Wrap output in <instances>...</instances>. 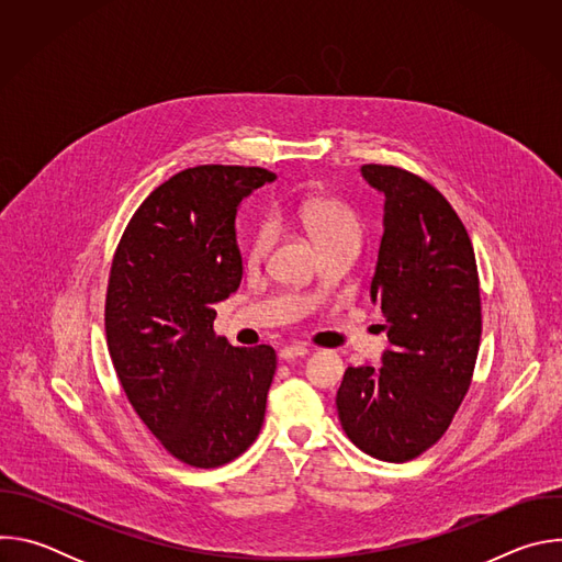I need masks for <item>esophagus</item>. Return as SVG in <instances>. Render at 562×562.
Listing matches in <instances>:
<instances>
[{"mask_svg":"<svg viewBox=\"0 0 562 562\" xmlns=\"http://www.w3.org/2000/svg\"><path fill=\"white\" fill-rule=\"evenodd\" d=\"M306 353H308V349H306L304 345H286V347L280 349V360L291 362V360L302 358V356H306Z\"/></svg>","mask_w":562,"mask_h":562,"instance_id":"esophagus-1","label":"esophagus"}]
</instances>
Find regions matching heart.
<instances>
[{
	"mask_svg": "<svg viewBox=\"0 0 562 562\" xmlns=\"http://www.w3.org/2000/svg\"><path fill=\"white\" fill-rule=\"evenodd\" d=\"M300 217L306 226V231L311 233V237L315 239V245H325L331 243V239L345 237V235H356L360 237V224L356 213L338 202V200H306L300 209ZM273 237V224L265 222L258 226V231L251 237V245H249V256L254 260L262 258L269 249V243Z\"/></svg>",
	"mask_w": 562,
	"mask_h": 562,
	"instance_id": "b5f03b06",
	"label": "heart"
}]
</instances>
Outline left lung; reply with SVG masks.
<instances>
[{
    "mask_svg": "<svg viewBox=\"0 0 562 562\" xmlns=\"http://www.w3.org/2000/svg\"><path fill=\"white\" fill-rule=\"evenodd\" d=\"M384 195V233L371 302L386 317L382 367H349L338 418L364 453L407 462L436 445L471 384L480 331V282L464 224L423 178L364 165Z\"/></svg>",
    "mask_w": 562,
    "mask_h": 562,
    "instance_id": "8db88e82",
    "label": "left lung"
}]
</instances>
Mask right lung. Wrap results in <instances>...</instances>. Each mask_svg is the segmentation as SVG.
<instances>
[{
	"label": "right lung",
	"instance_id": "obj_1",
	"mask_svg": "<svg viewBox=\"0 0 562 562\" xmlns=\"http://www.w3.org/2000/svg\"><path fill=\"white\" fill-rule=\"evenodd\" d=\"M273 180L260 167L176 173L139 204L113 256L104 319L115 373L148 431L191 467L231 462L265 423L276 351L215 336L213 304L243 282L237 206Z\"/></svg>",
	"mask_w": 562,
	"mask_h": 562
}]
</instances>
